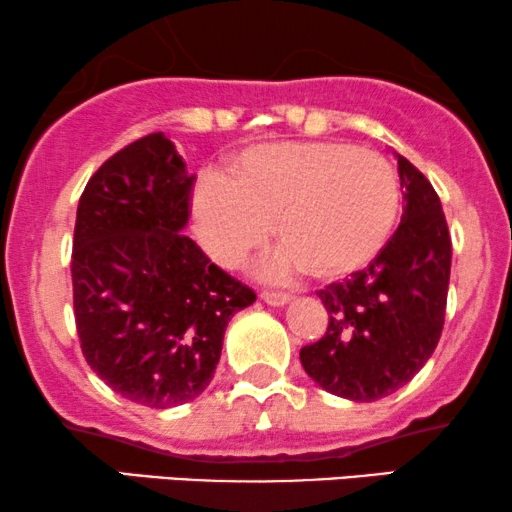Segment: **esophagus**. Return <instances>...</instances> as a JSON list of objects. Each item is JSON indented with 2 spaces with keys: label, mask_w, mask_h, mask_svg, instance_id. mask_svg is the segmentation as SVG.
Returning a JSON list of instances; mask_svg holds the SVG:
<instances>
[{
  "label": "esophagus",
  "mask_w": 512,
  "mask_h": 512,
  "mask_svg": "<svg viewBox=\"0 0 512 512\" xmlns=\"http://www.w3.org/2000/svg\"><path fill=\"white\" fill-rule=\"evenodd\" d=\"M261 298L268 305H287L291 301L289 294H284V291H272V289H263Z\"/></svg>",
  "instance_id": "esophagus-1"
}]
</instances>
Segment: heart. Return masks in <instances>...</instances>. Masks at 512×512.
Instances as JSON below:
<instances>
[{"label": "heart", "instance_id": "1", "mask_svg": "<svg viewBox=\"0 0 512 512\" xmlns=\"http://www.w3.org/2000/svg\"><path fill=\"white\" fill-rule=\"evenodd\" d=\"M402 207L400 176L386 157L348 143H268L244 150L230 176H204L192 214L207 254L240 268L275 225L282 247L263 265L287 280L308 270L338 280L374 261Z\"/></svg>", "mask_w": 512, "mask_h": 512}]
</instances>
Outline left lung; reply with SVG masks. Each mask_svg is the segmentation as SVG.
I'll use <instances>...</instances> for the list:
<instances>
[{
  "mask_svg": "<svg viewBox=\"0 0 512 512\" xmlns=\"http://www.w3.org/2000/svg\"><path fill=\"white\" fill-rule=\"evenodd\" d=\"M402 221L364 270L317 291L329 327L301 348L317 386L353 402L393 395L430 360L447 308L451 237L440 197L409 159L397 155Z\"/></svg>",
  "mask_w": 512,
  "mask_h": 512,
  "instance_id": "8db88e82",
  "label": "left lung"
}]
</instances>
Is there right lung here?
I'll return each mask as SVG.
<instances>
[{
    "label": "right lung",
    "mask_w": 512,
    "mask_h": 512,
    "mask_svg": "<svg viewBox=\"0 0 512 512\" xmlns=\"http://www.w3.org/2000/svg\"><path fill=\"white\" fill-rule=\"evenodd\" d=\"M195 178L159 131L115 152L79 197L72 301L89 367L126 400L169 409L214 378L254 289L185 235Z\"/></svg>",
    "instance_id": "right-lung-1"
}]
</instances>
